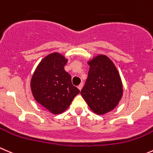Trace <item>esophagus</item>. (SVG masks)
Here are the masks:
<instances>
[{
	"label": "esophagus",
	"mask_w": 153,
	"mask_h": 153,
	"mask_svg": "<svg viewBox=\"0 0 153 153\" xmlns=\"http://www.w3.org/2000/svg\"><path fill=\"white\" fill-rule=\"evenodd\" d=\"M83 86H84V84H83V83H81V84H79V85H78V89H79V90H81V89H82Z\"/></svg>",
	"instance_id": "34e87169"
}]
</instances>
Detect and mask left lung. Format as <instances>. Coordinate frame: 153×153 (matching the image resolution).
<instances>
[{
    "label": "left lung",
    "mask_w": 153,
    "mask_h": 153,
    "mask_svg": "<svg viewBox=\"0 0 153 153\" xmlns=\"http://www.w3.org/2000/svg\"><path fill=\"white\" fill-rule=\"evenodd\" d=\"M88 78L81 94L90 109L99 115L117 106L123 93L120 75L112 60L99 54L87 62Z\"/></svg>",
    "instance_id": "1"
}]
</instances>
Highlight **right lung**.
Returning <instances> with one entry per match:
<instances>
[{
    "label": "right lung",
    "mask_w": 153,
    "mask_h": 153,
    "mask_svg": "<svg viewBox=\"0 0 153 153\" xmlns=\"http://www.w3.org/2000/svg\"><path fill=\"white\" fill-rule=\"evenodd\" d=\"M67 59L54 52L44 57L34 71L30 88L34 99L53 114L64 112L80 90L64 69Z\"/></svg>",
    "instance_id": "1"
}]
</instances>
